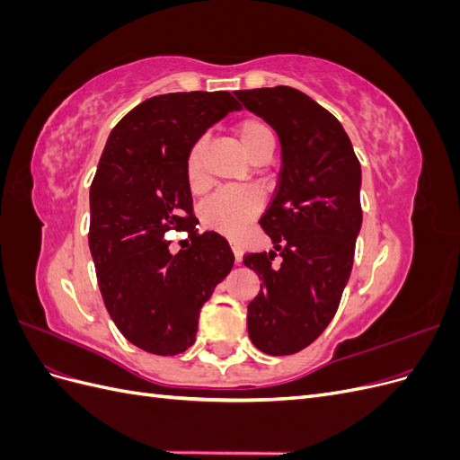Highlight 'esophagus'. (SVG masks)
Instances as JSON below:
<instances>
[{
  "label": "esophagus",
  "instance_id": "1",
  "mask_svg": "<svg viewBox=\"0 0 460 460\" xmlns=\"http://www.w3.org/2000/svg\"><path fill=\"white\" fill-rule=\"evenodd\" d=\"M232 245V252H234V259H235V262H242V259H243V249L240 247V243H235V242H232L230 243Z\"/></svg>",
  "mask_w": 460,
  "mask_h": 460
}]
</instances>
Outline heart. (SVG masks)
Here are the masks:
<instances>
[{"label":"heart","mask_w":460,"mask_h":460,"mask_svg":"<svg viewBox=\"0 0 460 460\" xmlns=\"http://www.w3.org/2000/svg\"><path fill=\"white\" fill-rule=\"evenodd\" d=\"M234 136L245 149L253 163L264 155H270L276 146V136L267 120L261 117H243L232 127ZM203 153L205 140L193 142L186 153V180L191 191H201L207 186L203 171ZM262 199L255 190L249 188H225L213 193L199 207V218L203 226L215 230L228 238H240L245 234L249 225L261 213Z\"/></svg>","instance_id":"b5f03b06"}]
</instances>
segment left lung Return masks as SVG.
<instances>
[{"label":"left lung","instance_id":"1","mask_svg":"<svg viewBox=\"0 0 460 460\" xmlns=\"http://www.w3.org/2000/svg\"><path fill=\"white\" fill-rule=\"evenodd\" d=\"M235 95L282 146L276 193L259 225L283 262L271 264L275 252L243 255L262 280L247 305V332L262 353L291 355L324 332L351 276L363 225L360 163L340 120L307 93L276 86Z\"/></svg>","mask_w":460,"mask_h":460}]
</instances>
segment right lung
<instances>
[{"label":"right lung","instance_id":"add662e5","mask_svg":"<svg viewBox=\"0 0 460 460\" xmlns=\"http://www.w3.org/2000/svg\"><path fill=\"white\" fill-rule=\"evenodd\" d=\"M242 109L230 92L149 97L111 130L90 188L88 243L105 307L130 343L178 355L196 341L203 303L234 267L228 242L196 230L186 153L199 136ZM186 229L172 256L164 234Z\"/></svg>","mask_w":460,"mask_h":460}]
</instances>
